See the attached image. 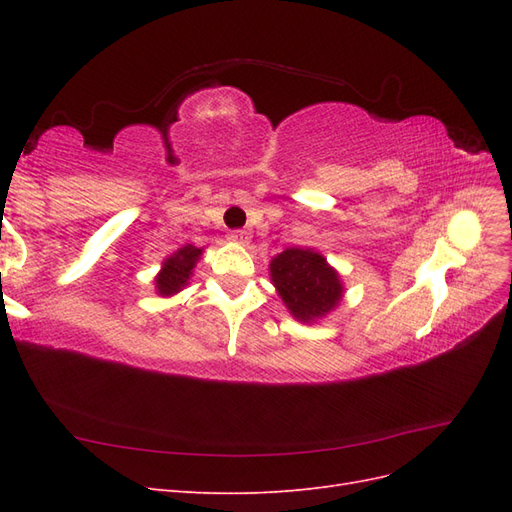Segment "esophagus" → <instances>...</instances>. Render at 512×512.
Segmentation results:
<instances>
[{
    "label": "esophagus",
    "mask_w": 512,
    "mask_h": 512,
    "mask_svg": "<svg viewBox=\"0 0 512 512\" xmlns=\"http://www.w3.org/2000/svg\"><path fill=\"white\" fill-rule=\"evenodd\" d=\"M228 239L232 241V243H239V245H247L250 243V232H245V230H232L230 235H228Z\"/></svg>",
    "instance_id": "34e87169"
}]
</instances>
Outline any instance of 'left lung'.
<instances>
[{"label": "left lung", "instance_id": "obj_1", "mask_svg": "<svg viewBox=\"0 0 512 512\" xmlns=\"http://www.w3.org/2000/svg\"><path fill=\"white\" fill-rule=\"evenodd\" d=\"M271 284L290 312L305 324H314L335 312L344 299L342 275L312 247H288L269 262Z\"/></svg>", "mask_w": 512, "mask_h": 512}]
</instances>
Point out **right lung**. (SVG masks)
<instances>
[{"label":"right lung","instance_id":"1","mask_svg":"<svg viewBox=\"0 0 512 512\" xmlns=\"http://www.w3.org/2000/svg\"><path fill=\"white\" fill-rule=\"evenodd\" d=\"M200 256H203V247L188 243L162 260L158 275L153 277V284H156V292L160 297H175V294L190 284Z\"/></svg>","mask_w":512,"mask_h":512}]
</instances>
